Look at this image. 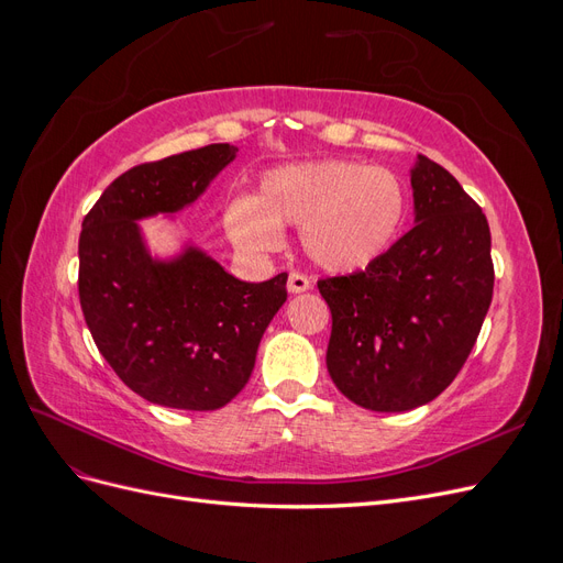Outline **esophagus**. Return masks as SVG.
Segmentation results:
<instances>
[{
	"instance_id": "1",
	"label": "esophagus",
	"mask_w": 563,
	"mask_h": 563,
	"mask_svg": "<svg viewBox=\"0 0 563 563\" xmlns=\"http://www.w3.org/2000/svg\"><path fill=\"white\" fill-rule=\"evenodd\" d=\"M312 288V279L308 275H302V272H291L288 275V294H305Z\"/></svg>"
}]
</instances>
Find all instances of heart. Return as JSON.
Here are the masks:
<instances>
[{"instance_id": "heart-1", "label": "heart", "mask_w": 563, "mask_h": 563, "mask_svg": "<svg viewBox=\"0 0 563 563\" xmlns=\"http://www.w3.org/2000/svg\"><path fill=\"white\" fill-rule=\"evenodd\" d=\"M406 218L397 174L360 162H317L277 168L263 178L261 197L234 199L225 211L230 240L249 253L282 244V225L300 228L310 261L338 275L380 261Z\"/></svg>"}]
</instances>
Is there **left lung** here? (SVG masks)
I'll list each match as a JSON object with an SVG mask.
<instances>
[{
  "instance_id": "left-lung-1",
  "label": "left lung",
  "mask_w": 563,
  "mask_h": 563,
  "mask_svg": "<svg viewBox=\"0 0 563 563\" xmlns=\"http://www.w3.org/2000/svg\"><path fill=\"white\" fill-rule=\"evenodd\" d=\"M416 225L380 261L317 282L333 327L329 376L368 411L432 401L465 366L493 298L484 211L444 166L418 155Z\"/></svg>"
}]
</instances>
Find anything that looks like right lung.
<instances>
[{
    "mask_svg": "<svg viewBox=\"0 0 563 563\" xmlns=\"http://www.w3.org/2000/svg\"><path fill=\"white\" fill-rule=\"evenodd\" d=\"M236 147L213 143L145 162L114 178L79 234V302L93 343L143 399L216 411L251 378L261 338L286 300V272L261 284L234 279L187 249L152 261L135 220L192 203Z\"/></svg>",
    "mask_w": 563,
    "mask_h": 563,
    "instance_id": "add662e5",
    "label": "right lung"
}]
</instances>
